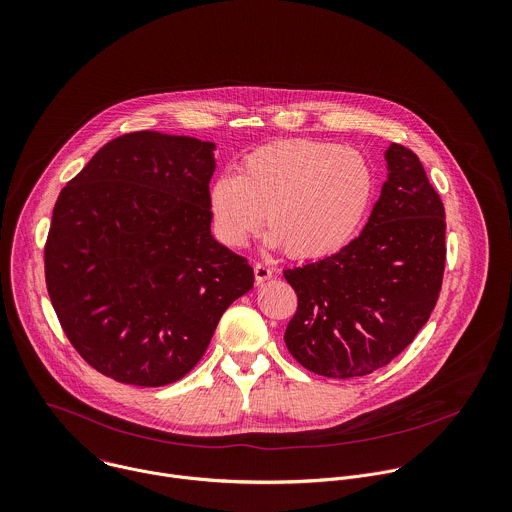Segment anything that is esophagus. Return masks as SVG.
Segmentation results:
<instances>
[{"label": "esophagus", "mask_w": 512, "mask_h": 512, "mask_svg": "<svg viewBox=\"0 0 512 512\" xmlns=\"http://www.w3.org/2000/svg\"><path fill=\"white\" fill-rule=\"evenodd\" d=\"M253 271H255V281H257L259 285H261V283H265V281H269V279L273 277V269H271V267H267L265 263H255Z\"/></svg>", "instance_id": "1"}]
</instances>
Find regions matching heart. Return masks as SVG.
Instances as JSON below:
<instances>
[{
    "mask_svg": "<svg viewBox=\"0 0 512 512\" xmlns=\"http://www.w3.org/2000/svg\"><path fill=\"white\" fill-rule=\"evenodd\" d=\"M374 196L376 170L360 150L299 138L261 146L239 174L217 176L207 205L215 235L229 247L247 243L265 211L267 245L318 259L352 241Z\"/></svg>",
    "mask_w": 512,
    "mask_h": 512,
    "instance_id": "obj_1",
    "label": "heart"
}]
</instances>
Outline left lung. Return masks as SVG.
I'll return each mask as SVG.
<instances>
[{
  "label": "left lung",
  "instance_id": "1",
  "mask_svg": "<svg viewBox=\"0 0 512 512\" xmlns=\"http://www.w3.org/2000/svg\"><path fill=\"white\" fill-rule=\"evenodd\" d=\"M384 158L388 178L362 233L330 257L285 271L299 297L285 344L318 376H366L392 362L441 291V198L406 146L390 144Z\"/></svg>",
  "mask_w": 512,
  "mask_h": 512
}]
</instances>
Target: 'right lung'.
<instances>
[{
  "mask_svg": "<svg viewBox=\"0 0 512 512\" xmlns=\"http://www.w3.org/2000/svg\"><path fill=\"white\" fill-rule=\"evenodd\" d=\"M213 170V142L142 130L110 140L59 194L47 291L75 350L116 382L184 378L253 289L247 259L211 235Z\"/></svg>",
  "mask_w": 512,
  "mask_h": 512,
  "instance_id": "right-lung-1",
  "label": "right lung"
}]
</instances>
